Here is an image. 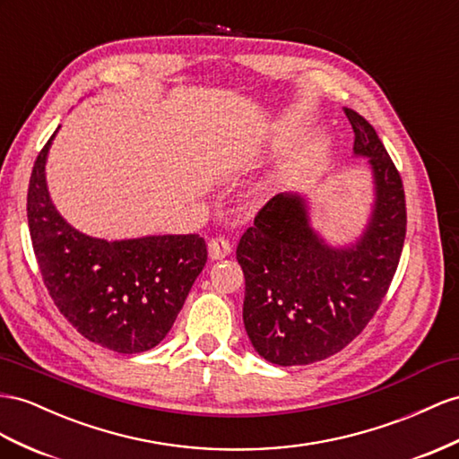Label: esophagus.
Instances as JSON below:
<instances>
[{
	"label": "esophagus",
	"mask_w": 459,
	"mask_h": 459,
	"mask_svg": "<svg viewBox=\"0 0 459 459\" xmlns=\"http://www.w3.org/2000/svg\"><path fill=\"white\" fill-rule=\"evenodd\" d=\"M230 254V242L225 237H217L209 240V257L211 260H222Z\"/></svg>",
	"instance_id": "obj_1"
}]
</instances>
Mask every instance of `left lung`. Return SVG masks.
Here are the masks:
<instances>
[{"label": "left lung", "instance_id": "1", "mask_svg": "<svg viewBox=\"0 0 459 459\" xmlns=\"http://www.w3.org/2000/svg\"><path fill=\"white\" fill-rule=\"evenodd\" d=\"M357 157H367L374 207L360 238L333 248L310 227L307 199L279 194L242 234L237 260L242 318L254 349L279 367L310 364L347 347L382 304L403 250V182L376 129L345 108Z\"/></svg>", "mask_w": 459, "mask_h": 459}]
</instances>
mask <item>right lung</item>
Here are the masks:
<instances>
[{
  "label": "right lung",
  "instance_id": "obj_1",
  "mask_svg": "<svg viewBox=\"0 0 459 459\" xmlns=\"http://www.w3.org/2000/svg\"><path fill=\"white\" fill-rule=\"evenodd\" d=\"M56 135V134H54ZM54 135L34 160L27 217L44 285L65 320L89 342L122 355L159 345L207 262L199 234L100 240L57 213L46 159Z\"/></svg>",
  "mask_w": 459,
  "mask_h": 459
}]
</instances>
